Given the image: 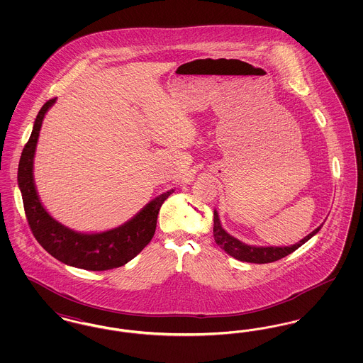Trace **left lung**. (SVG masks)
<instances>
[{
	"mask_svg": "<svg viewBox=\"0 0 363 363\" xmlns=\"http://www.w3.org/2000/svg\"><path fill=\"white\" fill-rule=\"evenodd\" d=\"M321 225L317 227L314 231H311L309 235H306L302 241L291 245V246H283V247H277V246H250L245 245L237 238L231 237L227 234L223 227L220 225L218 212H213V238L215 242L225 250L227 255H230L234 259L240 261H246V262H255V264H267V262H274L277 259H283L289 256L290 253L295 252L298 247H301L305 242L309 241L314 234L320 231Z\"/></svg>",
	"mask_w": 363,
	"mask_h": 363,
	"instance_id": "8db88e82",
	"label": "left lung"
}]
</instances>
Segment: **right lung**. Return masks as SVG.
I'll list each match as a JSON object with an SVG mask.
<instances>
[{
    "label": "right lung",
    "mask_w": 363,
    "mask_h": 363,
    "mask_svg": "<svg viewBox=\"0 0 363 363\" xmlns=\"http://www.w3.org/2000/svg\"><path fill=\"white\" fill-rule=\"evenodd\" d=\"M54 102L55 99L48 101L39 110L33 133L24 145L18 162V188L21 190L27 222L39 245L64 264L86 271H107L122 267L135 259L151 242L155 234L159 209L174 190L154 199L129 222L104 233L82 234L54 220L40 204L33 175L39 130L46 111Z\"/></svg>",
    "instance_id": "1"
}]
</instances>
